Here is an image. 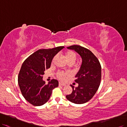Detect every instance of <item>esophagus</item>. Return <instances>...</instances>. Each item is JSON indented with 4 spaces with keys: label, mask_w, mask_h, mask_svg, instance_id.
I'll use <instances>...</instances> for the list:
<instances>
[{
    "label": "esophagus",
    "mask_w": 127,
    "mask_h": 127,
    "mask_svg": "<svg viewBox=\"0 0 127 127\" xmlns=\"http://www.w3.org/2000/svg\"><path fill=\"white\" fill-rule=\"evenodd\" d=\"M59 85H60V86H66V85H65V84H64V83H62V82H59Z\"/></svg>",
    "instance_id": "34e87169"
}]
</instances>
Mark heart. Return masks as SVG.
Listing matches in <instances>:
<instances>
[{
	"label": "heart",
	"instance_id": "heart-1",
	"mask_svg": "<svg viewBox=\"0 0 127 127\" xmlns=\"http://www.w3.org/2000/svg\"><path fill=\"white\" fill-rule=\"evenodd\" d=\"M65 56L66 58L68 61H73L74 63V61H75L76 59V55L73 52L71 51H68L66 52L65 53ZM68 73H65L64 72H59L57 74V76L58 78L60 80L62 81H64V80H66V76L68 75Z\"/></svg>",
	"mask_w": 127,
	"mask_h": 127
}]
</instances>
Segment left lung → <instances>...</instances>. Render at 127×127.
Instances as JSON below:
<instances>
[{"label": "left lung", "instance_id": "obj_1", "mask_svg": "<svg viewBox=\"0 0 127 127\" xmlns=\"http://www.w3.org/2000/svg\"><path fill=\"white\" fill-rule=\"evenodd\" d=\"M67 48L75 51L82 59V64L75 75L78 86L72 87V93L66 96L67 99L76 104L87 102L93 97L99 87L101 79V66L99 61L89 49L79 45H72Z\"/></svg>", "mask_w": 127, "mask_h": 127}]
</instances>
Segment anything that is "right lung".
I'll use <instances>...</instances> for the list:
<instances>
[{
  "instance_id": "obj_1",
  "label": "right lung",
  "mask_w": 127,
  "mask_h": 127,
  "mask_svg": "<svg viewBox=\"0 0 127 127\" xmlns=\"http://www.w3.org/2000/svg\"><path fill=\"white\" fill-rule=\"evenodd\" d=\"M64 46L52 49H39L28 57L23 63L18 75L19 88L25 100L35 106L44 104L48 101L52 90L59 82L53 79L47 85L43 80L46 69L51 67L53 58Z\"/></svg>"
}]
</instances>
